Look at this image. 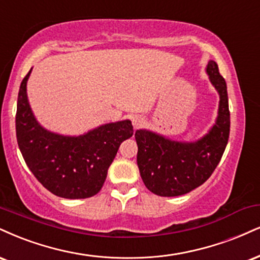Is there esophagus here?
Returning <instances> with one entry per match:
<instances>
[{
  "mask_svg": "<svg viewBox=\"0 0 260 260\" xmlns=\"http://www.w3.org/2000/svg\"><path fill=\"white\" fill-rule=\"evenodd\" d=\"M132 123L134 128H139L144 123V120L140 116H134L132 118Z\"/></svg>",
  "mask_w": 260,
  "mask_h": 260,
  "instance_id": "esophagus-1",
  "label": "esophagus"
}]
</instances>
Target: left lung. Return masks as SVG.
<instances>
[{
	"instance_id": "1",
	"label": "left lung",
	"mask_w": 260,
	"mask_h": 260,
	"mask_svg": "<svg viewBox=\"0 0 260 260\" xmlns=\"http://www.w3.org/2000/svg\"><path fill=\"white\" fill-rule=\"evenodd\" d=\"M206 73L219 94L218 115L205 136L193 142H179L149 129H137V164L140 177L151 192L173 198L202 185L219 164L230 133L226 82L214 60Z\"/></svg>"
}]
</instances>
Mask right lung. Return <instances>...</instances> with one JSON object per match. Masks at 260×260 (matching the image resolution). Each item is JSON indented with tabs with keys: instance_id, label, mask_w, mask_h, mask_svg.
Listing matches in <instances>:
<instances>
[{
	"instance_id": "1",
	"label": "right lung",
	"mask_w": 260,
	"mask_h": 260,
	"mask_svg": "<svg viewBox=\"0 0 260 260\" xmlns=\"http://www.w3.org/2000/svg\"><path fill=\"white\" fill-rule=\"evenodd\" d=\"M31 70L21 81L15 116L21 155L36 179L52 193L70 200L92 198L102 189L121 143L133 136L132 122L100 124L80 136L46 129L27 99Z\"/></svg>"
}]
</instances>
